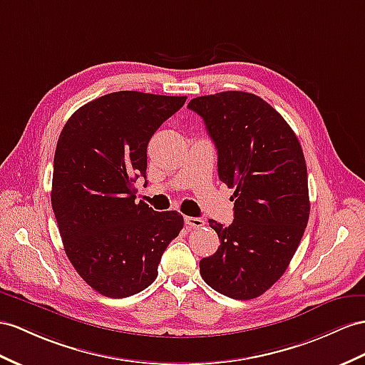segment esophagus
<instances>
[{
	"mask_svg": "<svg viewBox=\"0 0 365 365\" xmlns=\"http://www.w3.org/2000/svg\"><path fill=\"white\" fill-rule=\"evenodd\" d=\"M185 223L190 228H202L205 225V222L200 217H185Z\"/></svg>",
	"mask_w": 365,
	"mask_h": 365,
	"instance_id": "1",
	"label": "esophagus"
}]
</instances>
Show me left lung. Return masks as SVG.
<instances>
[{"mask_svg": "<svg viewBox=\"0 0 365 365\" xmlns=\"http://www.w3.org/2000/svg\"><path fill=\"white\" fill-rule=\"evenodd\" d=\"M217 148L219 179L235 188L230 227L210 219L220 247L200 260L205 282L248 301L277 282L310 216L301 143L279 112L255 93L227 91L192 98Z\"/></svg>", "mask_w": 365, "mask_h": 365, "instance_id": "8db88e82", "label": "left lung"}]
</instances>
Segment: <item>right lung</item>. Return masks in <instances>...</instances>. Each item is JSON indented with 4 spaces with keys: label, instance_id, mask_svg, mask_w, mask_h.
Wrapping results in <instances>:
<instances>
[{
    "label": "right lung",
    "instance_id": "1",
    "mask_svg": "<svg viewBox=\"0 0 365 365\" xmlns=\"http://www.w3.org/2000/svg\"><path fill=\"white\" fill-rule=\"evenodd\" d=\"M185 101L112 92L77 109L61 130L52 210L71 264L103 296L128 297L151 285L163 251L183 228L177 211L137 203L134 183L146 179L149 140Z\"/></svg>",
    "mask_w": 365,
    "mask_h": 365
}]
</instances>
